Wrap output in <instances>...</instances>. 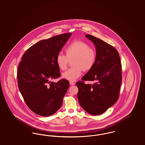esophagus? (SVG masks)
I'll list each match as a JSON object with an SVG mask.
<instances>
[{"mask_svg":"<svg viewBox=\"0 0 145 145\" xmlns=\"http://www.w3.org/2000/svg\"><path fill=\"white\" fill-rule=\"evenodd\" d=\"M69 84H70L71 85H74L75 84V83H74V82H69Z\"/></svg>","mask_w":145,"mask_h":145,"instance_id":"esophagus-1","label":"esophagus"}]
</instances>
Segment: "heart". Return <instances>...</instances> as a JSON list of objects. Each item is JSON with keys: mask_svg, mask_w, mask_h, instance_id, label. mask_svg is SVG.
Instances as JSON below:
<instances>
[{"mask_svg": "<svg viewBox=\"0 0 145 145\" xmlns=\"http://www.w3.org/2000/svg\"><path fill=\"white\" fill-rule=\"evenodd\" d=\"M66 55L59 53L56 57V63L61 70L66 69L69 60H73L74 66L62 74V78L71 82L78 79L84 71H89L96 60V52L94 49L82 41H75L70 43L66 49Z\"/></svg>", "mask_w": 145, "mask_h": 145, "instance_id": "b5f03b06", "label": "heart"}]
</instances>
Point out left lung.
Returning <instances> with one entry per match:
<instances>
[{
	"label": "left lung",
	"mask_w": 145,
	"mask_h": 145,
	"mask_svg": "<svg viewBox=\"0 0 145 145\" xmlns=\"http://www.w3.org/2000/svg\"><path fill=\"white\" fill-rule=\"evenodd\" d=\"M85 36L95 46L96 60L82 79L95 83L78 82L77 97L84 110L91 115H98L110 108L118 98L122 82L121 64L118 52L114 47L91 35Z\"/></svg>",
	"instance_id": "8db88e82"
}]
</instances>
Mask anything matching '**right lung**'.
I'll return each instance as SVG.
<instances>
[{
	"label": "right lung",
	"instance_id": "add662e5",
	"mask_svg": "<svg viewBox=\"0 0 145 145\" xmlns=\"http://www.w3.org/2000/svg\"><path fill=\"white\" fill-rule=\"evenodd\" d=\"M71 35L41 40L28 49L22 58L17 72L19 90L30 109L39 115H52L62 105L69 82L51 80L60 76L56 57Z\"/></svg>",
	"mask_w": 145,
	"mask_h": 145
}]
</instances>
